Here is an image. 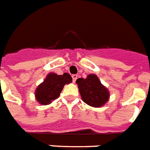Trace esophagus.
I'll return each instance as SVG.
<instances>
[{"mask_svg": "<svg viewBox=\"0 0 150 150\" xmlns=\"http://www.w3.org/2000/svg\"><path fill=\"white\" fill-rule=\"evenodd\" d=\"M71 77H72L73 82L75 83V81H76V80H77V79H78V75H73L72 76H71Z\"/></svg>", "mask_w": 150, "mask_h": 150, "instance_id": "1", "label": "esophagus"}]
</instances>
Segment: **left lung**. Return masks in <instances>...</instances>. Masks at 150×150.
Segmentation results:
<instances>
[{
    "mask_svg": "<svg viewBox=\"0 0 150 150\" xmlns=\"http://www.w3.org/2000/svg\"><path fill=\"white\" fill-rule=\"evenodd\" d=\"M79 93L84 103L95 108L103 106L110 97L109 89L101 83L96 75L89 74L86 79L79 78L76 80Z\"/></svg>",
    "mask_w": 150,
    "mask_h": 150,
    "instance_id": "1",
    "label": "left lung"
}]
</instances>
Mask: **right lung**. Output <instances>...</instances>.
I'll return each mask as SVG.
<instances>
[{"instance_id":"1","label":"right lung","mask_w":150,"mask_h":150,"mask_svg":"<svg viewBox=\"0 0 150 150\" xmlns=\"http://www.w3.org/2000/svg\"><path fill=\"white\" fill-rule=\"evenodd\" d=\"M72 78L68 73L63 75L49 73L35 90V99L42 105L51 104L52 101L59 97L64 85L70 84Z\"/></svg>"}]
</instances>
